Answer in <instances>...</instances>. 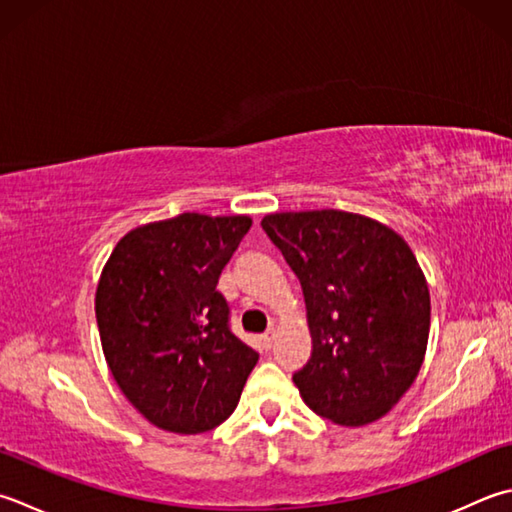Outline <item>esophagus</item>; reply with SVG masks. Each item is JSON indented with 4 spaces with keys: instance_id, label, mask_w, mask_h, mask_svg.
I'll use <instances>...</instances> for the list:
<instances>
[{
    "instance_id": "esophagus-1",
    "label": "esophagus",
    "mask_w": 512,
    "mask_h": 512,
    "mask_svg": "<svg viewBox=\"0 0 512 512\" xmlns=\"http://www.w3.org/2000/svg\"><path fill=\"white\" fill-rule=\"evenodd\" d=\"M273 339H275V330H268V333L262 335V346L270 348V346H273Z\"/></svg>"
}]
</instances>
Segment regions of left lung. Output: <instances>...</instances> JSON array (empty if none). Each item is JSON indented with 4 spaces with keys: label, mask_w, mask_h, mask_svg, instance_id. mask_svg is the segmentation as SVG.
Here are the masks:
<instances>
[{
    "label": "left lung",
    "mask_w": 512,
    "mask_h": 512,
    "mask_svg": "<svg viewBox=\"0 0 512 512\" xmlns=\"http://www.w3.org/2000/svg\"><path fill=\"white\" fill-rule=\"evenodd\" d=\"M262 228L304 290L313 353L293 375L310 410L339 426L377 422L422 368L430 295L393 228L344 210L273 213Z\"/></svg>",
    "instance_id": "1"
}]
</instances>
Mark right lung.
Instances as JSON below:
<instances>
[{
	"label": "right lung",
	"mask_w": 512,
	"mask_h": 512,
	"mask_svg": "<svg viewBox=\"0 0 512 512\" xmlns=\"http://www.w3.org/2000/svg\"><path fill=\"white\" fill-rule=\"evenodd\" d=\"M250 217L182 213L130 230L102 270L95 315L117 386L150 424L179 435L237 408L259 355L230 330L219 275Z\"/></svg>",
	"instance_id": "add662e5"
}]
</instances>
